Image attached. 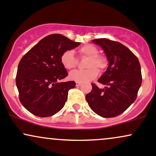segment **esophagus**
<instances>
[{
    "instance_id": "esophagus-1",
    "label": "esophagus",
    "mask_w": 156,
    "mask_h": 156,
    "mask_svg": "<svg viewBox=\"0 0 156 156\" xmlns=\"http://www.w3.org/2000/svg\"><path fill=\"white\" fill-rule=\"evenodd\" d=\"M76 87H79V86L81 85V83H80V82H76Z\"/></svg>"
}]
</instances>
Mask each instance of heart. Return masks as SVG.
Segmentation results:
<instances>
[{"mask_svg": "<svg viewBox=\"0 0 156 156\" xmlns=\"http://www.w3.org/2000/svg\"><path fill=\"white\" fill-rule=\"evenodd\" d=\"M78 55L80 58H88L85 64L87 69L75 70L69 73V78L76 82L90 81L98 76L99 71H103L107 67L106 58L99 55L98 48L92 44H85L78 50ZM61 62L67 69H73L78 65V59L75 56L74 52L71 50L64 51L61 55Z\"/></svg>", "mask_w": 156, "mask_h": 156, "instance_id": "b5f03b06", "label": "heart"}]
</instances>
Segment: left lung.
Here are the masks:
<instances>
[{"label": "left lung", "instance_id": "obj_1", "mask_svg": "<svg viewBox=\"0 0 156 156\" xmlns=\"http://www.w3.org/2000/svg\"><path fill=\"white\" fill-rule=\"evenodd\" d=\"M92 42L104 50L109 62L98 82L106 85L92 89L86 95L91 109L102 117H115L122 114L136 99L141 87V72L139 59L128 48L116 41L95 39Z\"/></svg>", "mask_w": 156, "mask_h": 156}]
</instances>
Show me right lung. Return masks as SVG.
Here are the masks:
<instances>
[{"label": "right lung", "instance_id": "add662e5", "mask_svg": "<svg viewBox=\"0 0 156 156\" xmlns=\"http://www.w3.org/2000/svg\"><path fill=\"white\" fill-rule=\"evenodd\" d=\"M80 44L58 34L48 35L20 61L16 76L19 99L34 115L51 117L64 107L68 92L75 88L76 82H59L68 76L61 55Z\"/></svg>", "mask_w": 156, "mask_h": 156}]
</instances>
